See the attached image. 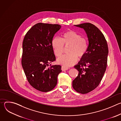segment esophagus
Masks as SVG:
<instances>
[{"label":"esophagus","mask_w":121,"mask_h":121,"mask_svg":"<svg viewBox=\"0 0 121 121\" xmlns=\"http://www.w3.org/2000/svg\"><path fill=\"white\" fill-rule=\"evenodd\" d=\"M69 69V68L68 67H66V66H64V65H63V66H62V67H61V69H62V71H66V70H68Z\"/></svg>","instance_id":"obj_1"}]
</instances>
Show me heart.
I'll return each mask as SVG.
<instances>
[{
	"label": "heart",
	"instance_id": "1",
	"mask_svg": "<svg viewBox=\"0 0 121 121\" xmlns=\"http://www.w3.org/2000/svg\"><path fill=\"white\" fill-rule=\"evenodd\" d=\"M52 46L55 55L59 57L63 53L64 46H68L69 53L58 58V64L65 66H71L75 64L78 59L84 57L87 52L88 43L85 37L72 30H68L62 34V38L55 37L52 40Z\"/></svg>",
	"mask_w": 121,
	"mask_h": 121
}]
</instances>
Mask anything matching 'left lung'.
Masks as SVG:
<instances>
[{"instance_id": "obj_1", "label": "left lung", "mask_w": 121, "mask_h": 121, "mask_svg": "<svg viewBox=\"0 0 121 121\" xmlns=\"http://www.w3.org/2000/svg\"><path fill=\"white\" fill-rule=\"evenodd\" d=\"M74 26L84 30L89 41L86 54L74 66L78 75L72 82L73 88L76 91L86 94L98 87L104 74L108 47L104 35L94 25L84 23Z\"/></svg>"}]
</instances>
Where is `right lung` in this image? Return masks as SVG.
Instances as JSON below:
<instances>
[{"instance_id":"obj_1","label":"right lung","mask_w":121,"mask_h":121,"mask_svg":"<svg viewBox=\"0 0 121 121\" xmlns=\"http://www.w3.org/2000/svg\"><path fill=\"white\" fill-rule=\"evenodd\" d=\"M58 24L38 23L27 32L22 43V64L27 79L34 89L42 92L52 90L62 71L60 65H49L56 60L52 46Z\"/></svg>"}]
</instances>
